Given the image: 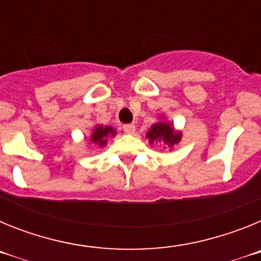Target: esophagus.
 <instances>
[{"label": "esophagus", "mask_w": 261, "mask_h": 261, "mask_svg": "<svg viewBox=\"0 0 261 261\" xmlns=\"http://www.w3.org/2000/svg\"><path fill=\"white\" fill-rule=\"evenodd\" d=\"M124 132L128 133V135H133L136 132V126L133 124H126V125L123 126Z\"/></svg>", "instance_id": "34e87169"}]
</instances>
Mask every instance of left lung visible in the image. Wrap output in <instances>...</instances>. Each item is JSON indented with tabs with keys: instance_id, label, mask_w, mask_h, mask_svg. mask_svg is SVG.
I'll return each instance as SVG.
<instances>
[{
	"instance_id": "8db88e82",
	"label": "left lung",
	"mask_w": 261,
	"mask_h": 261,
	"mask_svg": "<svg viewBox=\"0 0 261 261\" xmlns=\"http://www.w3.org/2000/svg\"><path fill=\"white\" fill-rule=\"evenodd\" d=\"M159 121L154 123L150 129L146 132V138L149 140L150 146L156 144H163L170 149L177 145L181 140V132L176 130L171 121L165 120V116H161Z\"/></svg>"
}]
</instances>
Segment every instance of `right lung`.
Wrapping results in <instances>:
<instances>
[{"mask_svg":"<svg viewBox=\"0 0 261 261\" xmlns=\"http://www.w3.org/2000/svg\"><path fill=\"white\" fill-rule=\"evenodd\" d=\"M116 133L117 132L112 126L98 124V125L94 126L91 136L89 137V141L90 144H95L99 147H105L108 142V138H114Z\"/></svg>","mask_w":261,"mask_h":261,"instance_id":"obj_1","label":"right lung"}]
</instances>
